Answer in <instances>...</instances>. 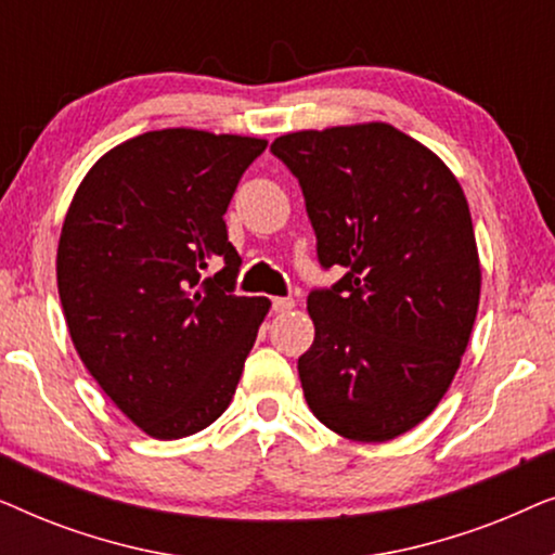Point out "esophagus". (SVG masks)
Returning a JSON list of instances; mask_svg holds the SVG:
<instances>
[{
	"instance_id": "esophagus-1",
	"label": "esophagus",
	"mask_w": 555,
	"mask_h": 555,
	"mask_svg": "<svg viewBox=\"0 0 555 555\" xmlns=\"http://www.w3.org/2000/svg\"><path fill=\"white\" fill-rule=\"evenodd\" d=\"M293 308H295L293 298H272V310H275V313H287V310Z\"/></svg>"
}]
</instances>
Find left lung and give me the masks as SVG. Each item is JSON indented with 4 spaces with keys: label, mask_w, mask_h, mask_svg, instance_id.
<instances>
[{
    "label": "left lung",
    "mask_w": 555,
    "mask_h": 555,
    "mask_svg": "<svg viewBox=\"0 0 555 555\" xmlns=\"http://www.w3.org/2000/svg\"><path fill=\"white\" fill-rule=\"evenodd\" d=\"M270 149L300 181L318 260L346 270L308 295L302 393L336 435L389 442L435 412L467 351L482 268L465 192L384 120L285 133Z\"/></svg>",
    "instance_id": "obj_1"
}]
</instances>
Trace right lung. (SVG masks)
Segmentation results:
<instances>
[{
  "instance_id": "1",
  "label": "right lung",
  "mask_w": 555,
  "mask_h": 555,
  "mask_svg": "<svg viewBox=\"0 0 555 555\" xmlns=\"http://www.w3.org/2000/svg\"><path fill=\"white\" fill-rule=\"evenodd\" d=\"M268 141L164 128L90 166L57 242V291L80 361L154 439L224 414L268 298L232 295L240 255L224 211ZM225 268L201 280L209 261Z\"/></svg>"
}]
</instances>
